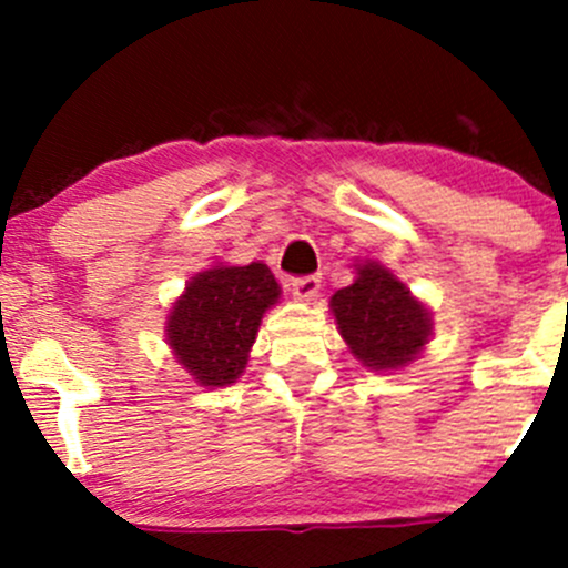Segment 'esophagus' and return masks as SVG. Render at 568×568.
I'll return each mask as SVG.
<instances>
[{
    "label": "esophagus",
    "instance_id": "esophagus-1",
    "mask_svg": "<svg viewBox=\"0 0 568 568\" xmlns=\"http://www.w3.org/2000/svg\"><path fill=\"white\" fill-rule=\"evenodd\" d=\"M321 291V280L318 277H296L291 280V294L294 300L300 302H313Z\"/></svg>",
    "mask_w": 568,
    "mask_h": 568
}]
</instances>
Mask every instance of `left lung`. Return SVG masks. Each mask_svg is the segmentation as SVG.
I'll return each instance as SVG.
<instances>
[{
  "label": "left lung",
  "mask_w": 568,
  "mask_h": 568,
  "mask_svg": "<svg viewBox=\"0 0 568 568\" xmlns=\"http://www.w3.org/2000/svg\"><path fill=\"white\" fill-rule=\"evenodd\" d=\"M329 311L352 357L379 374L406 368L434 335L426 302L379 261L354 263V283L332 294Z\"/></svg>",
  "instance_id": "left-lung-1"
}]
</instances>
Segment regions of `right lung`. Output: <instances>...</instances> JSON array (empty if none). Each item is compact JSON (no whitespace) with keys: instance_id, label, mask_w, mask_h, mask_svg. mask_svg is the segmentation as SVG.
Listing matches in <instances>:
<instances>
[{"instance_id":"right-lung-1","label":"right lung","mask_w":568,"mask_h":568,"mask_svg":"<svg viewBox=\"0 0 568 568\" xmlns=\"http://www.w3.org/2000/svg\"><path fill=\"white\" fill-rule=\"evenodd\" d=\"M280 294L272 268L261 261L247 266L214 263L197 272L164 321L175 363L200 387L233 385L247 371L261 321Z\"/></svg>"}]
</instances>
